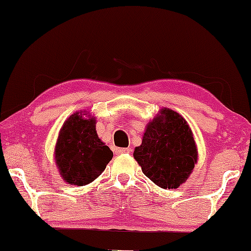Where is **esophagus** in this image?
I'll return each instance as SVG.
<instances>
[{
    "mask_svg": "<svg viewBox=\"0 0 251 251\" xmlns=\"http://www.w3.org/2000/svg\"><path fill=\"white\" fill-rule=\"evenodd\" d=\"M126 153H130V149H116L115 150V154H118V155H121V154H126Z\"/></svg>",
    "mask_w": 251,
    "mask_h": 251,
    "instance_id": "1",
    "label": "esophagus"
}]
</instances>
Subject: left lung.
Listing matches in <instances>:
<instances>
[{
    "label": "left lung",
    "instance_id": "obj_1",
    "mask_svg": "<svg viewBox=\"0 0 251 251\" xmlns=\"http://www.w3.org/2000/svg\"><path fill=\"white\" fill-rule=\"evenodd\" d=\"M198 147L186 120L170 108L147 123L133 157L146 177L161 188H178L198 163Z\"/></svg>",
    "mask_w": 251,
    "mask_h": 251
}]
</instances>
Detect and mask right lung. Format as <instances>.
Segmentation results:
<instances>
[{"label":"right lung","instance_id":"obj_1","mask_svg":"<svg viewBox=\"0 0 251 251\" xmlns=\"http://www.w3.org/2000/svg\"><path fill=\"white\" fill-rule=\"evenodd\" d=\"M113 152L96 131V118L75 112L61 126L54 146V162L67 184L84 186L101 175Z\"/></svg>","mask_w":251,"mask_h":251}]
</instances>
